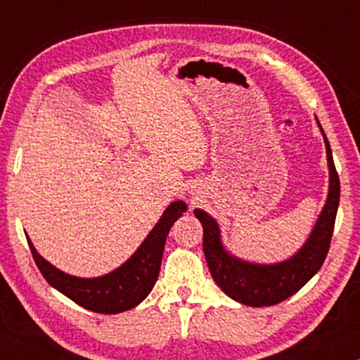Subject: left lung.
<instances>
[{
    "mask_svg": "<svg viewBox=\"0 0 360 360\" xmlns=\"http://www.w3.org/2000/svg\"><path fill=\"white\" fill-rule=\"evenodd\" d=\"M326 143L328 165V193L324 208L316 221L308 240L288 260L278 264H252L235 257L224 248L219 224L203 210L193 214L203 225V251L211 276L235 302L248 307H271L300 290L319 271L330 248L335 217L340 203V179L335 169L332 149L319 124Z\"/></svg>",
    "mask_w": 360,
    "mask_h": 360,
    "instance_id": "left-lung-1",
    "label": "left lung"
}]
</instances>
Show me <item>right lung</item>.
I'll return each instance as SVG.
<instances>
[{
    "mask_svg": "<svg viewBox=\"0 0 360 360\" xmlns=\"http://www.w3.org/2000/svg\"><path fill=\"white\" fill-rule=\"evenodd\" d=\"M186 211L187 205L182 200L173 202L163 211L155 227L149 231L131 257L111 273L98 278H79L58 270L51 262L41 257L28 235L27 240L36 265L52 288L90 311L117 314L135 308L150 294L160 271L168 231Z\"/></svg>",
    "mask_w": 360,
    "mask_h": 360,
    "instance_id": "1",
    "label": "right lung"
}]
</instances>
